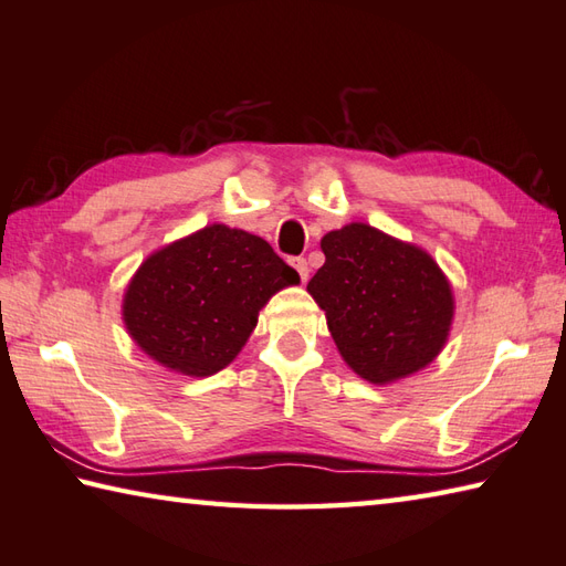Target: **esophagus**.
Segmentation results:
<instances>
[{
    "instance_id": "34e87169",
    "label": "esophagus",
    "mask_w": 566,
    "mask_h": 566,
    "mask_svg": "<svg viewBox=\"0 0 566 566\" xmlns=\"http://www.w3.org/2000/svg\"><path fill=\"white\" fill-rule=\"evenodd\" d=\"M292 266H294V270H296V272H300V276H302V282H306V280H310V264H306V260H304V256H294V260H292Z\"/></svg>"
}]
</instances>
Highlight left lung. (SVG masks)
<instances>
[{
	"instance_id": "1",
	"label": "left lung",
	"mask_w": 566,
	"mask_h": 566,
	"mask_svg": "<svg viewBox=\"0 0 566 566\" xmlns=\"http://www.w3.org/2000/svg\"><path fill=\"white\" fill-rule=\"evenodd\" d=\"M322 252L326 262L306 292L356 376L388 386L436 361L453 326L455 296L433 256L366 222L326 232Z\"/></svg>"
}]
</instances>
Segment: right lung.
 I'll use <instances>...</instances> for the list:
<instances>
[{"label":"right lung","mask_w":566,"mask_h":566,"mask_svg":"<svg viewBox=\"0 0 566 566\" xmlns=\"http://www.w3.org/2000/svg\"><path fill=\"white\" fill-rule=\"evenodd\" d=\"M300 284L270 242L228 224L150 252L123 292V324L143 354L182 376L230 366L254 332L260 310Z\"/></svg>","instance_id":"1"}]
</instances>
